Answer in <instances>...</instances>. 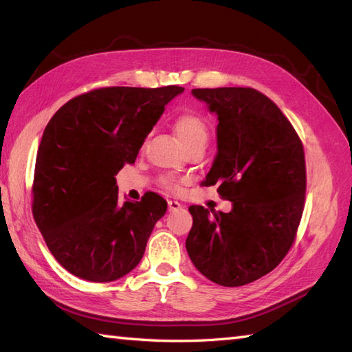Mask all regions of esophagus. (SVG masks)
<instances>
[{
	"mask_svg": "<svg viewBox=\"0 0 352 352\" xmlns=\"http://www.w3.org/2000/svg\"><path fill=\"white\" fill-rule=\"evenodd\" d=\"M168 207H169V212H177V210H180L182 208V204L178 203V201H168Z\"/></svg>",
	"mask_w": 352,
	"mask_h": 352,
	"instance_id": "34e87169",
	"label": "esophagus"
}]
</instances>
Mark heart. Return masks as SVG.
I'll return each mask as SVG.
<instances>
[{
  "instance_id": "1",
  "label": "heart",
  "mask_w": 352,
  "mask_h": 352,
  "mask_svg": "<svg viewBox=\"0 0 352 352\" xmlns=\"http://www.w3.org/2000/svg\"><path fill=\"white\" fill-rule=\"evenodd\" d=\"M174 133L180 144L186 148L199 142H207V125L204 119L195 113H184L174 121ZM164 184H170L169 178L164 180Z\"/></svg>"
}]
</instances>
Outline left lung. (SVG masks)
Masks as SVG:
<instances>
[{
	"instance_id": "obj_1",
	"label": "left lung",
	"mask_w": 352,
	"mask_h": 352,
	"mask_svg": "<svg viewBox=\"0 0 352 352\" xmlns=\"http://www.w3.org/2000/svg\"><path fill=\"white\" fill-rule=\"evenodd\" d=\"M218 116V153L203 186L218 184L228 213L190 206L186 239L192 263L226 287L271 272L295 241L304 210L305 160L294 126L251 87L192 89Z\"/></svg>"
}]
</instances>
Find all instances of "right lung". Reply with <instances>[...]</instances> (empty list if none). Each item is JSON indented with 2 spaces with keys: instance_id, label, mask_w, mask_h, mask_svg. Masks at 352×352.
Listing matches in <instances>:
<instances>
[{
  "instance_id": "1",
  "label": "right lung",
  "mask_w": 352,
  "mask_h": 352,
  "mask_svg": "<svg viewBox=\"0 0 352 352\" xmlns=\"http://www.w3.org/2000/svg\"><path fill=\"white\" fill-rule=\"evenodd\" d=\"M184 87H102L76 96L45 126L33 216L52 256L87 281L126 275L144 257L168 203L157 193L119 203L115 175L134 163L164 106Z\"/></svg>"
}]
</instances>
